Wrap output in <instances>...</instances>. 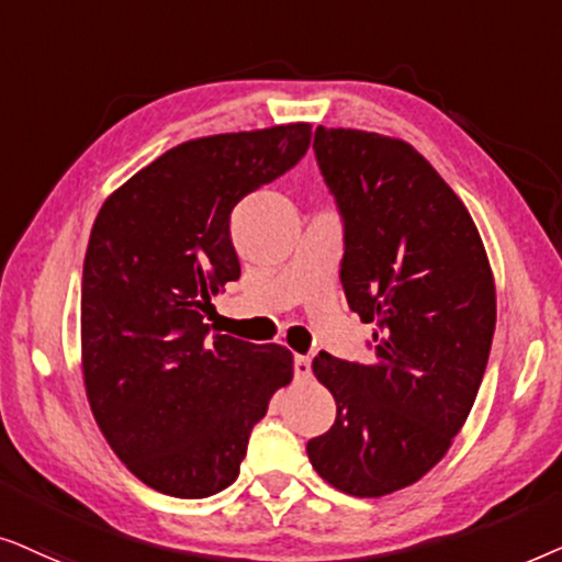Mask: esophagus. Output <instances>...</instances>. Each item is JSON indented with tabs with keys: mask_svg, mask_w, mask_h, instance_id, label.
<instances>
[{
	"mask_svg": "<svg viewBox=\"0 0 562 562\" xmlns=\"http://www.w3.org/2000/svg\"><path fill=\"white\" fill-rule=\"evenodd\" d=\"M293 364H295V378H301V380H308L311 378V357L295 355Z\"/></svg>",
	"mask_w": 562,
	"mask_h": 562,
	"instance_id": "34e87169",
	"label": "esophagus"
}]
</instances>
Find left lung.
Segmentation results:
<instances>
[{
  "mask_svg": "<svg viewBox=\"0 0 562 562\" xmlns=\"http://www.w3.org/2000/svg\"><path fill=\"white\" fill-rule=\"evenodd\" d=\"M313 151L344 226L341 285L375 324V362L318 351L336 422L308 447L316 473L378 498L429 473L462 429L488 364L496 288L468 207L406 140L324 128Z\"/></svg>",
  "mask_w": 562,
  "mask_h": 562,
  "instance_id": "1",
  "label": "left lung"
}]
</instances>
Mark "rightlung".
Returning <instances> with one entry per match:
<instances>
[{"instance_id":"add662e5","label":"right lung","mask_w":562,"mask_h":562,"mask_svg":"<svg viewBox=\"0 0 562 562\" xmlns=\"http://www.w3.org/2000/svg\"><path fill=\"white\" fill-rule=\"evenodd\" d=\"M311 125L187 140L104 200L81 274V368L94 422L148 488L213 496L238 477L254 424L293 380L280 344L211 334L238 280L231 213L293 169Z\"/></svg>"}]
</instances>
